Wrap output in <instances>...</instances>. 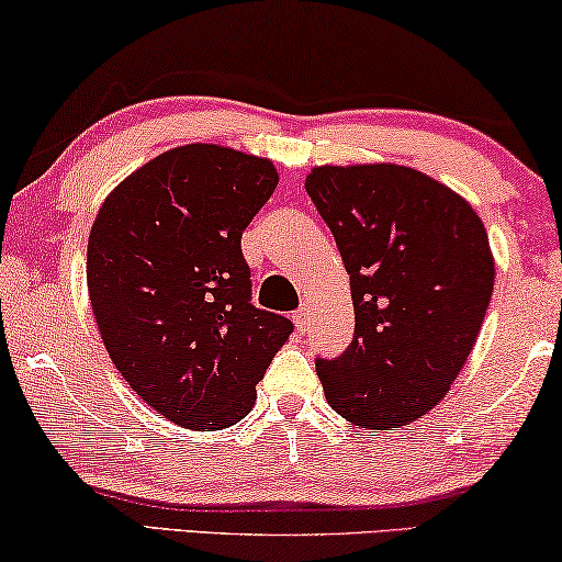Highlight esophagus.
Returning <instances> with one entry per match:
<instances>
[{
    "label": "esophagus",
    "mask_w": 562,
    "mask_h": 562,
    "mask_svg": "<svg viewBox=\"0 0 562 562\" xmlns=\"http://www.w3.org/2000/svg\"><path fill=\"white\" fill-rule=\"evenodd\" d=\"M292 321H295L297 334H305V328H307V307H300V311L292 313Z\"/></svg>",
    "instance_id": "esophagus-1"
}]
</instances>
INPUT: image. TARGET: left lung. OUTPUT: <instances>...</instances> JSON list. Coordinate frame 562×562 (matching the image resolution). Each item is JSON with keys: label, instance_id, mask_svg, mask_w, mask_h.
Instances as JSON below:
<instances>
[{"label": "left lung", "instance_id": "left-lung-1", "mask_svg": "<svg viewBox=\"0 0 562 562\" xmlns=\"http://www.w3.org/2000/svg\"><path fill=\"white\" fill-rule=\"evenodd\" d=\"M305 191L351 278L357 326L341 357L315 361L328 405L390 430L428 415L476 344L494 255L471 203L392 162L321 165Z\"/></svg>", "mask_w": 562, "mask_h": 562}]
</instances>
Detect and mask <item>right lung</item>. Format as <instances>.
I'll return each instance as SVG.
<instances>
[{
	"instance_id": "right-lung-1",
	"label": "right lung",
	"mask_w": 562,
	"mask_h": 562,
	"mask_svg": "<svg viewBox=\"0 0 562 562\" xmlns=\"http://www.w3.org/2000/svg\"><path fill=\"white\" fill-rule=\"evenodd\" d=\"M278 180L267 157L193 142L124 178L91 226L86 282L101 341L126 384L183 428L247 417L292 334L249 303L241 255Z\"/></svg>"
}]
</instances>
